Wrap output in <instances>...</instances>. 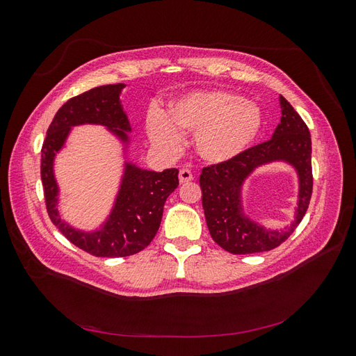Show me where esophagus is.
Returning <instances> with one entry per match:
<instances>
[{
  "label": "esophagus",
  "instance_id": "34e87169",
  "mask_svg": "<svg viewBox=\"0 0 356 356\" xmlns=\"http://www.w3.org/2000/svg\"><path fill=\"white\" fill-rule=\"evenodd\" d=\"M178 179H179V184H186V182L193 179V174L188 169H181L178 174Z\"/></svg>",
  "mask_w": 356,
  "mask_h": 356
}]
</instances>
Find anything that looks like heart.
Returning a JSON list of instances; mask_svg holds the SVG:
<instances>
[{"label": "heart", "mask_w": 356, "mask_h": 356, "mask_svg": "<svg viewBox=\"0 0 356 356\" xmlns=\"http://www.w3.org/2000/svg\"><path fill=\"white\" fill-rule=\"evenodd\" d=\"M264 114L257 102L227 90H196L172 101L166 113L149 110L145 135L154 152L175 157L182 136L191 135L196 156L211 165L227 163L250 149L260 136Z\"/></svg>", "instance_id": "b5f03b06"}]
</instances>
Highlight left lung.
<instances>
[{
	"label": "left lung",
	"mask_w": 356,
	"mask_h": 356,
	"mask_svg": "<svg viewBox=\"0 0 356 356\" xmlns=\"http://www.w3.org/2000/svg\"><path fill=\"white\" fill-rule=\"evenodd\" d=\"M281 123L268 141L258 144L227 163L203 168L200 174L202 204L212 239L232 254L270 251L285 242L303 220L314 187L312 178V141L306 123L284 96ZM272 163L293 167L299 179L295 218L281 231L266 228L244 211V184L254 171Z\"/></svg>",
	"instance_id": "left-lung-1"
}]
</instances>
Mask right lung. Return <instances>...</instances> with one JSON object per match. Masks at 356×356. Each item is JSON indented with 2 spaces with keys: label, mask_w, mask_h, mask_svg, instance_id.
I'll return each instance as SVG.
<instances>
[{
  "label": "right lung",
  "mask_w": 356,
  "mask_h": 356,
  "mask_svg": "<svg viewBox=\"0 0 356 356\" xmlns=\"http://www.w3.org/2000/svg\"><path fill=\"white\" fill-rule=\"evenodd\" d=\"M126 84H106L74 96L63 104L47 129L41 149V182L47 212L59 232L80 250L95 257H129L143 251L156 236L168 196L178 187V169L161 172L139 168L129 157L132 127L120 96ZM102 125L121 144L124 169L107 217L83 231L60 217V188L54 174L56 156L77 125Z\"/></svg>",
  "instance_id": "obj_1"
}]
</instances>
